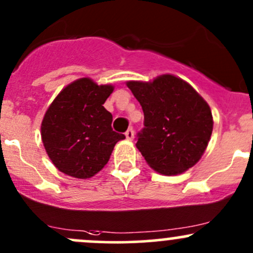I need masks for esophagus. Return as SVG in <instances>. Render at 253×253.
Listing matches in <instances>:
<instances>
[{"label": "esophagus", "instance_id": "34e87169", "mask_svg": "<svg viewBox=\"0 0 253 253\" xmlns=\"http://www.w3.org/2000/svg\"><path fill=\"white\" fill-rule=\"evenodd\" d=\"M126 137L129 141H131L132 138H134V130H132V127H129V129L126 130Z\"/></svg>", "mask_w": 253, "mask_h": 253}]
</instances>
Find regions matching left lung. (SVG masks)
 <instances>
[{"mask_svg": "<svg viewBox=\"0 0 253 253\" xmlns=\"http://www.w3.org/2000/svg\"><path fill=\"white\" fill-rule=\"evenodd\" d=\"M126 85L145 116L136 147L149 167L163 175H177L197 164L212 134L208 102L172 75L152 82L129 81Z\"/></svg>", "mask_w": 253, "mask_h": 253, "instance_id": "left-lung-1", "label": "left lung"}]
</instances>
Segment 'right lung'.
Instances as JSON below:
<instances>
[{
  "label": "right lung",
  "instance_id": "add662e5",
  "mask_svg": "<svg viewBox=\"0 0 253 253\" xmlns=\"http://www.w3.org/2000/svg\"><path fill=\"white\" fill-rule=\"evenodd\" d=\"M113 85H97L80 78L59 93L43 117L41 136L58 170L76 178H89L107 164L118 141L112 115L104 107Z\"/></svg>",
  "mask_w": 253,
  "mask_h": 253
}]
</instances>
